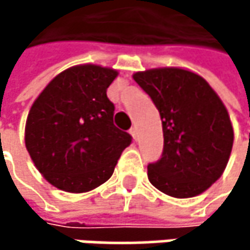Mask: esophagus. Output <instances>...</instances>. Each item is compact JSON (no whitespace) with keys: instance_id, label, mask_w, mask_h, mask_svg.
Returning <instances> with one entry per match:
<instances>
[{"instance_id":"1","label":"esophagus","mask_w":250,"mask_h":250,"mask_svg":"<svg viewBox=\"0 0 250 250\" xmlns=\"http://www.w3.org/2000/svg\"><path fill=\"white\" fill-rule=\"evenodd\" d=\"M130 134L133 136L134 140H137V127H136V125H133V127L130 128Z\"/></svg>"}]
</instances>
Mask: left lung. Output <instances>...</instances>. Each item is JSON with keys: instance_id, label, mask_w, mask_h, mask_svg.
Segmentation results:
<instances>
[{"instance_id": "left-lung-1", "label": "left lung", "mask_w": 250, "mask_h": 250, "mask_svg": "<svg viewBox=\"0 0 250 250\" xmlns=\"http://www.w3.org/2000/svg\"><path fill=\"white\" fill-rule=\"evenodd\" d=\"M133 78L162 120L164 150L147 165L150 184L175 198L204 192L222 176L233 146L225 104L206 79L185 69H149Z\"/></svg>"}]
</instances>
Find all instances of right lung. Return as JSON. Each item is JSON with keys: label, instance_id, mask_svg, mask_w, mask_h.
<instances>
[{"label": "right lung", "instance_id": "add662e5", "mask_svg": "<svg viewBox=\"0 0 250 250\" xmlns=\"http://www.w3.org/2000/svg\"><path fill=\"white\" fill-rule=\"evenodd\" d=\"M117 71L79 65L53 78L33 103L25 123V147L52 185L86 192L114 172L131 136L114 125L107 88Z\"/></svg>", "mask_w": 250, "mask_h": 250}]
</instances>
